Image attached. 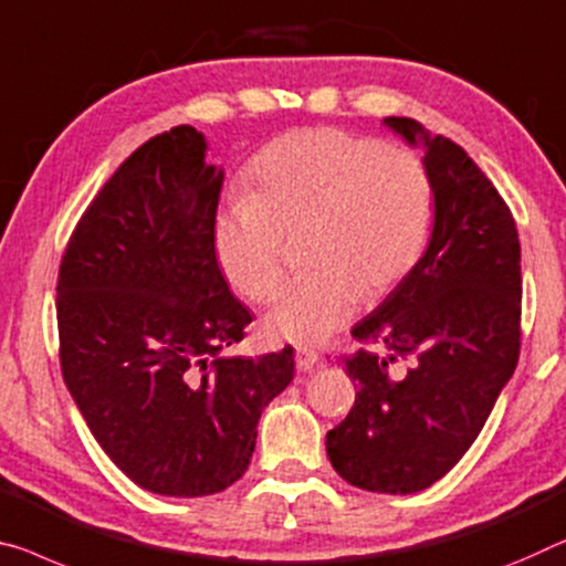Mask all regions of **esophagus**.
Here are the masks:
<instances>
[{"label":"esophagus","instance_id":"34e87169","mask_svg":"<svg viewBox=\"0 0 566 566\" xmlns=\"http://www.w3.org/2000/svg\"><path fill=\"white\" fill-rule=\"evenodd\" d=\"M295 367L298 371H316L321 367V356L313 349H298L295 352Z\"/></svg>","mask_w":566,"mask_h":566}]
</instances>
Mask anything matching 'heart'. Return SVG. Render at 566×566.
<instances>
[{
	"label": "heart",
	"instance_id": "1",
	"mask_svg": "<svg viewBox=\"0 0 566 566\" xmlns=\"http://www.w3.org/2000/svg\"><path fill=\"white\" fill-rule=\"evenodd\" d=\"M250 195L212 224L214 255L240 295L265 303L283 273V238L303 232V265L265 316L275 342L321 344L367 295L387 293L428 245L434 192L422 156L344 128H298L258 154Z\"/></svg>",
	"mask_w": 566,
	"mask_h": 566
}]
</instances>
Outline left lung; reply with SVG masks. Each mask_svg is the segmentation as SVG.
Returning a JSON list of instances; mask_svg holds the SVG:
<instances>
[{
  "mask_svg": "<svg viewBox=\"0 0 566 566\" xmlns=\"http://www.w3.org/2000/svg\"><path fill=\"white\" fill-rule=\"evenodd\" d=\"M385 124L424 146L434 224L412 271L352 328L361 346L342 361L356 399L326 432V453L356 489L405 495L465 455L516 369L521 245L509 205L463 146L412 118Z\"/></svg>",
  "mask_w": 566,
  "mask_h": 566,
  "instance_id": "8db88e82",
  "label": "left lung"
}]
</instances>
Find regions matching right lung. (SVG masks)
<instances>
[{"label":"right lung","mask_w":566,"mask_h":566,"mask_svg":"<svg viewBox=\"0 0 566 566\" xmlns=\"http://www.w3.org/2000/svg\"><path fill=\"white\" fill-rule=\"evenodd\" d=\"M192 126L138 146L95 195L57 273L60 369L106 455L136 485L212 495L248 471L293 349L222 356L250 311L230 293L212 224L222 171Z\"/></svg>","instance_id":"right-lung-1"}]
</instances>
